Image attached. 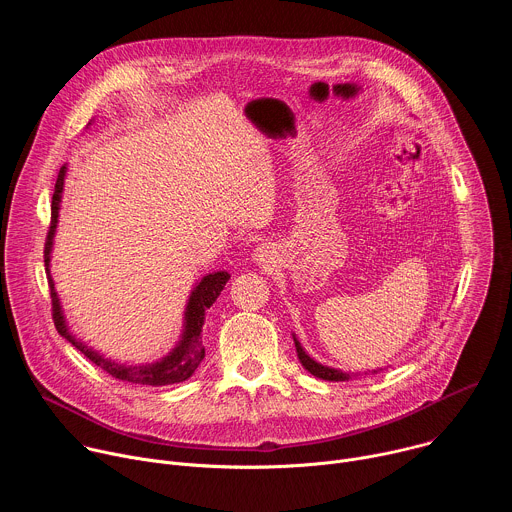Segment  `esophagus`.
<instances>
[{"mask_svg": "<svg viewBox=\"0 0 512 512\" xmlns=\"http://www.w3.org/2000/svg\"><path fill=\"white\" fill-rule=\"evenodd\" d=\"M259 257H265V251H263V249H259Z\"/></svg>", "mask_w": 512, "mask_h": 512, "instance_id": "1", "label": "esophagus"}]
</instances>
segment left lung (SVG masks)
<instances>
[{"instance_id":"8db88e82","label":"left lung","mask_w":512,"mask_h":512,"mask_svg":"<svg viewBox=\"0 0 512 512\" xmlns=\"http://www.w3.org/2000/svg\"><path fill=\"white\" fill-rule=\"evenodd\" d=\"M294 342H296L298 358H300V362L304 364V369H306L308 373H312L314 377L324 379V381H346V379H348L346 373L336 371V369H330V367H324V364H320V362H316L314 358H310V356L304 352V348L300 346V342H298L296 338H294Z\"/></svg>"}]
</instances>
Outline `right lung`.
Here are the masks:
<instances>
[{
  "mask_svg": "<svg viewBox=\"0 0 512 512\" xmlns=\"http://www.w3.org/2000/svg\"><path fill=\"white\" fill-rule=\"evenodd\" d=\"M64 174H66V168L62 166L60 172H58L56 184H54L50 229H48L46 245H44V265H46V275H48V285H50L52 320H54V326H56L58 334L64 336L77 350H81L91 362L97 364L99 369H103L105 373H109L111 377H115L119 381H129V383H137V385L164 387V385H174V383H182V381L190 379L194 375V371L198 369V364L204 358V344H202L204 314L216 302V298L221 296V291L225 289V285L231 279V275L227 271H216V273L206 275L194 287L192 296L188 300V308H186V328H184L182 340L160 362L145 364V367H121V364H115V362L103 358L99 352L91 350L89 346H85L81 340H77L75 336L68 332V328L64 324V318H62V312H60L56 291H54V281H52L50 269H48L50 251H52V237H54V229H56V223H58V208H60V194H62V186H64Z\"/></svg>",
  "mask_w": 512,
  "mask_h": 512,
  "instance_id": "obj_1",
  "label": "right lung"
}]
</instances>
